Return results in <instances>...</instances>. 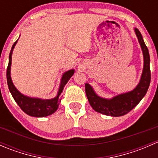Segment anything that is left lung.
Wrapping results in <instances>:
<instances>
[{
  "label": "left lung",
  "mask_w": 158,
  "mask_h": 158,
  "mask_svg": "<svg viewBox=\"0 0 158 158\" xmlns=\"http://www.w3.org/2000/svg\"><path fill=\"white\" fill-rule=\"evenodd\" d=\"M142 50L144 66L139 82L133 90L119 94L111 98H105L96 94L92 85L85 83V93L89 102L97 112L112 117H119L131 111L147 93L151 82L150 56L148 47L143 40L142 35L137 28L134 29Z\"/></svg>",
  "instance_id": "obj_1"
}]
</instances>
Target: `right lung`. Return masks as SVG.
<instances>
[{
    "label": "right lung",
    "instance_id": "obj_1",
    "mask_svg": "<svg viewBox=\"0 0 158 158\" xmlns=\"http://www.w3.org/2000/svg\"><path fill=\"white\" fill-rule=\"evenodd\" d=\"M17 40L12 46L10 55H9V63L7 69V81L9 90H10L13 98L17 103V105L28 115L36 118L47 117V116L53 114L58 109L60 101H61V94L63 92V89H64V86L67 83L68 81L70 79V78L74 74L75 69H73L68 70L63 73L61 78V82H60L59 90L57 92V95L54 98L44 99V98H33V97H30L23 95L16 88L15 85L13 83L10 76L12 53L13 50H14L16 44H17Z\"/></svg>",
    "mask_w": 158,
    "mask_h": 158
}]
</instances>
